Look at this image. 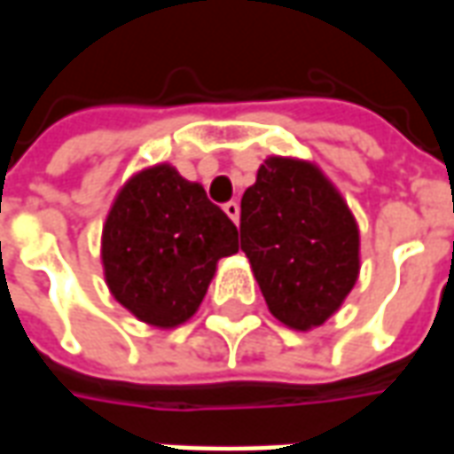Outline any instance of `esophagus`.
Listing matches in <instances>:
<instances>
[{"label": "esophagus", "mask_w": 454, "mask_h": 454, "mask_svg": "<svg viewBox=\"0 0 454 454\" xmlns=\"http://www.w3.org/2000/svg\"><path fill=\"white\" fill-rule=\"evenodd\" d=\"M223 211H226V216L231 218L233 223L240 221V207H238V201H228V204H223Z\"/></svg>", "instance_id": "esophagus-1"}]
</instances>
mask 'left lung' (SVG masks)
I'll list each match as a JSON object with an SVG mask.
<instances>
[{
    "label": "left lung",
    "instance_id": "8db88e82",
    "mask_svg": "<svg viewBox=\"0 0 454 454\" xmlns=\"http://www.w3.org/2000/svg\"><path fill=\"white\" fill-rule=\"evenodd\" d=\"M240 250L270 314L311 331L338 311L360 277V228L348 201L309 160L270 158L240 199Z\"/></svg>",
    "mask_w": 454,
    "mask_h": 454
}]
</instances>
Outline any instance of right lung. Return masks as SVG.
Returning a JSON list of instances; mask_svg holds the SVG:
<instances>
[{"label":"right lung","instance_id":"right-lung-1","mask_svg":"<svg viewBox=\"0 0 454 454\" xmlns=\"http://www.w3.org/2000/svg\"><path fill=\"white\" fill-rule=\"evenodd\" d=\"M238 228L199 182L160 162L119 189L102 228L104 279L138 321L175 328L197 314Z\"/></svg>","mask_w":454,"mask_h":454}]
</instances>
